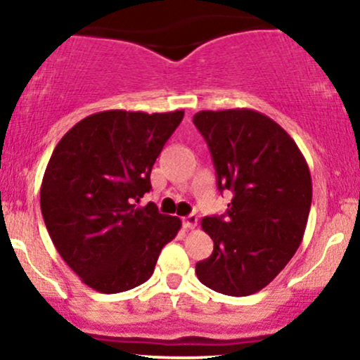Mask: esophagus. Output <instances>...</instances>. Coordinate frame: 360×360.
I'll return each instance as SVG.
<instances>
[{
  "label": "esophagus",
  "mask_w": 360,
  "mask_h": 360,
  "mask_svg": "<svg viewBox=\"0 0 360 360\" xmlns=\"http://www.w3.org/2000/svg\"><path fill=\"white\" fill-rule=\"evenodd\" d=\"M196 225H198V217L194 213H191V214H188V217L184 218V226L186 229H196Z\"/></svg>",
  "instance_id": "esophagus-1"
}]
</instances>
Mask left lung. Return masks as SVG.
Masks as SVG:
<instances>
[{
	"instance_id": "obj_1",
	"label": "left lung",
	"mask_w": 360,
	"mask_h": 360,
	"mask_svg": "<svg viewBox=\"0 0 360 360\" xmlns=\"http://www.w3.org/2000/svg\"><path fill=\"white\" fill-rule=\"evenodd\" d=\"M193 122L212 152L218 189L233 191L225 214L201 220L213 254L196 264V276L221 295H254L303 240L311 206L308 164L288 131L255 110L200 111Z\"/></svg>"
}]
</instances>
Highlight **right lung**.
Instances as JSON below:
<instances>
[{"label":"right lung","instance_id":"1","mask_svg":"<svg viewBox=\"0 0 360 360\" xmlns=\"http://www.w3.org/2000/svg\"><path fill=\"white\" fill-rule=\"evenodd\" d=\"M183 117V110L100 111L53 148L40 188L42 217L60 257L94 291L113 295L146 283L179 232V218L137 203Z\"/></svg>","mask_w":360,"mask_h":360}]
</instances>
